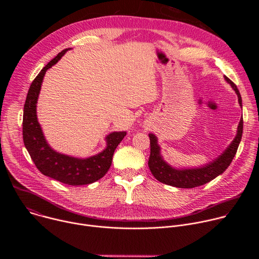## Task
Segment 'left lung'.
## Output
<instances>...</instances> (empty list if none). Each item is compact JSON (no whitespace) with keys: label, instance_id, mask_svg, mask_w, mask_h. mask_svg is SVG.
Instances as JSON below:
<instances>
[{"label":"left lung","instance_id":"obj_1","mask_svg":"<svg viewBox=\"0 0 259 259\" xmlns=\"http://www.w3.org/2000/svg\"><path fill=\"white\" fill-rule=\"evenodd\" d=\"M226 81L233 87L238 95L239 104L242 107V97L237 86L228 77L225 76ZM243 134V119L240 120L237 135L228 146V149L217 159L205 166L191 169H176L164 161L161 155V147L158 144V138L153 133H150L151 140V156L149 159V167L157 180L168 186L176 187L179 189L197 188L211 181L221 173H224L232 163Z\"/></svg>","mask_w":259,"mask_h":259}]
</instances>
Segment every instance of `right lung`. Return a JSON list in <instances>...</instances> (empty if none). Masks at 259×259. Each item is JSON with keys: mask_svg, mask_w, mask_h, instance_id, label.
<instances>
[{"mask_svg": "<svg viewBox=\"0 0 259 259\" xmlns=\"http://www.w3.org/2000/svg\"><path fill=\"white\" fill-rule=\"evenodd\" d=\"M67 50L58 53L32 81L23 108L22 135L25 149L42 174L69 186H84L93 183L105 175L112 165L117 146L126 136V132L108 134L105 137V150L86 159L66 156L51 149L36 118V102L47 69L54 65Z\"/></svg>", "mask_w": 259, "mask_h": 259, "instance_id": "right-lung-1", "label": "right lung"}]
</instances>
